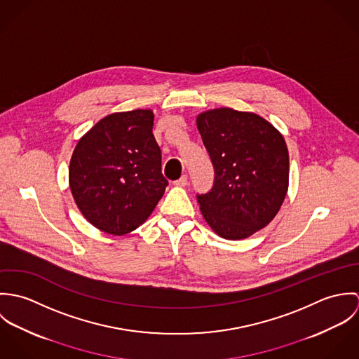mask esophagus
<instances>
[{"label": "esophagus", "mask_w": 359, "mask_h": 359, "mask_svg": "<svg viewBox=\"0 0 359 359\" xmlns=\"http://www.w3.org/2000/svg\"><path fill=\"white\" fill-rule=\"evenodd\" d=\"M174 185L175 187H187L188 185V175H182L180 180H177V181H174Z\"/></svg>", "instance_id": "34e87169"}]
</instances>
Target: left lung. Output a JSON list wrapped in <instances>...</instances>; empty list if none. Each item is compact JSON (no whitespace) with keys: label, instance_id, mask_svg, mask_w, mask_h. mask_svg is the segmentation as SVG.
<instances>
[{"label":"left lung","instance_id":"8db88e82","mask_svg":"<svg viewBox=\"0 0 359 359\" xmlns=\"http://www.w3.org/2000/svg\"><path fill=\"white\" fill-rule=\"evenodd\" d=\"M214 165L212 188L198 195L202 214L224 239L249 238L278 214L289 187L282 134L256 113L219 107L196 118Z\"/></svg>","mask_w":359,"mask_h":359}]
</instances>
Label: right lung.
Returning a JSON list of instances; mask_svg holds the SVG:
<instances>
[{
    "label": "right lung",
    "mask_w": 359,
    "mask_h": 359,
    "mask_svg": "<svg viewBox=\"0 0 359 359\" xmlns=\"http://www.w3.org/2000/svg\"><path fill=\"white\" fill-rule=\"evenodd\" d=\"M154 111L111 113L77 142L69 184L81 214L110 235L137 229L152 214L168 181L152 134Z\"/></svg>",
    "instance_id": "right-lung-1"
}]
</instances>
